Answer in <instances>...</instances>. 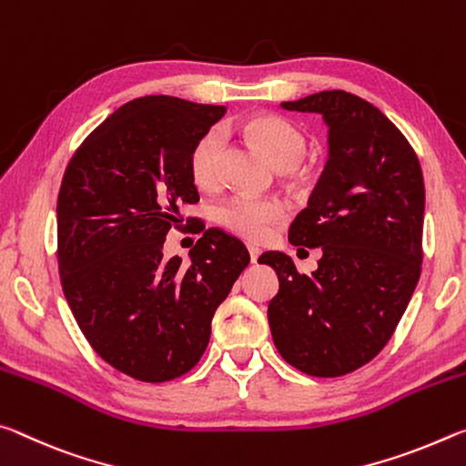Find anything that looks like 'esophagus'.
Instances as JSON below:
<instances>
[{"instance_id":"34e87169","label":"esophagus","mask_w":466,"mask_h":466,"mask_svg":"<svg viewBox=\"0 0 466 466\" xmlns=\"http://www.w3.org/2000/svg\"><path fill=\"white\" fill-rule=\"evenodd\" d=\"M248 251H249V258H251V262H258V258H260V254H262V251H260V248H256V246H249L248 248Z\"/></svg>"}]
</instances>
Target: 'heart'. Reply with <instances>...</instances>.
<instances>
[{"mask_svg": "<svg viewBox=\"0 0 466 466\" xmlns=\"http://www.w3.org/2000/svg\"><path fill=\"white\" fill-rule=\"evenodd\" d=\"M246 132L260 147L279 169L295 175L308 152V136L299 126L272 113H260L243 121ZM227 134L215 126L196 140L189 152V173L200 187H212L220 177ZM217 220L227 231L248 241H264L280 220L285 218V206L277 198H254L238 194L220 202L215 210Z\"/></svg>", "mask_w": 466, "mask_h": 466, "instance_id": "obj_1", "label": "heart"}]
</instances>
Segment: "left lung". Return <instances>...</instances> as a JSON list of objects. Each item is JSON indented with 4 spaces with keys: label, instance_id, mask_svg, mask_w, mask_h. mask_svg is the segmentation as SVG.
Here are the masks:
<instances>
[{
    "label": "left lung",
    "instance_id": "obj_1",
    "mask_svg": "<svg viewBox=\"0 0 466 466\" xmlns=\"http://www.w3.org/2000/svg\"><path fill=\"white\" fill-rule=\"evenodd\" d=\"M319 113L328 157L318 186L289 228L293 246L319 248L311 274L287 254L258 262L279 274L268 303L272 340L308 376L339 378L370 363L399 326L423 260V173L413 147L378 106L345 90L283 103Z\"/></svg>",
    "mask_w": 466,
    "mask_h": 466
}]
</instances>
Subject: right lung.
I'll return each mask as SVG.
<instances>
[{
	"label": "right lung",
	"mask_w": 466,
	"mask_h": 466,
	"mask_svg": "<svg viewBox=\"0 0 466 466\" xmlns=\"http://www.w3.org/2000/svg\"><path fill=\"white\" fill-rule=\"evenodd\" d=\"M223 116L220 105L134 98L80 144L61 179L67 305L98 357L140 382H169L200 361L212 316L249 264L246 246L220 228H202L189 264L163 258L181 208L200 200L189 152Z\"/></svg>",
	"instance_id": "1"
}]
</instances>
